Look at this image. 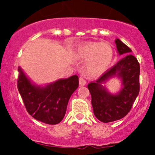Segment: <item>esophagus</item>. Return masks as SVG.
Segmentation results:
<instances>
[{"mask_svg":"<svg viewBox=\"0 0 155 155\" xmlns=\"http://www.w3.org/2000/svg\"><path fill=\"white\" fill-rule=\"evenodd\" d=\"M79 79V85H80V86H84V85L86 84V81H85V79H84L83 77L80 76Z\"/></svg>","mask_w":155,"mask_h":155,"instance_id":"1","label":"esophagus"}]
</instances>
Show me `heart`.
I'll return each mask as SVG.
<instances>
[{
	"mask_svg": "<svg viewBox=\"0 0 155 155\" xmlns=\"http://www.w3.org/2000/svg\"><path fill=\"white\" fill-rule=\"evenodd\" d=\"M76 56L86 60L85 72L90 76H96L107 70L113 58V49L110 44L94 42L80 46L76 51Z\"/></svg>",
	"mask_w": 155,
	"mask_h": 155,
	"instance_id": "b5f03b06",
	"label": "heart"
}]
</instances>
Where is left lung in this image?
I'll return each instance as SVG.
<instances>
[{"mask_svg": "<svg viewBox=\"0 0 155 155\" xmlns=\"http://www.w3.org/2000/svg\"><path fill=\"white\" fill-rule=\"evenodd\" d=\"M118 54H126L115 66L107 70L95 82L87 85L91 95L94 114L104 123L112 122L124 118L133 107L140 93V67L137 59L130 54L132 50L119 39L115 40ZM118 76L123 87L116 95L109 93L102 84L110 78Z\"/></svg>", "mask_w": 155, "mask_h": 155, "instance_id": "obj_1", "label": "left lung"}]
</instances>
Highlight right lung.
<instances>
[{
    "instance_id": "right-lung-1",
    "label": "right lung",
    "mask_w": 155,
    "mask_h": 155,
    "mask_svg": "<svg viewBox=\"0 0 155 155\" xmlns=\"http://www.w3.org/2000/svg\"><path fill=\"white\" fill-rule=\"evenodd\" d=\"M18 72L17 87L28 112L45 124L60 123L66 113L70 97L79 86V77L74 75L40 87L33 84L20 67Z\"/></svg>"
}]
</instances>
